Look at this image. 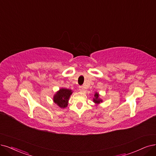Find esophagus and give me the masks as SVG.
<instances>
[{
    "label": "esophagus",
    "instance_id": "1",
    "mask_svg": "<svg viewBox=\"0 0 156 156\" xmlns=\"http://www.w3.org/2000/svg\"><path fill=\"white\" fill-rule=\"evenodd\" d=\"M84 90H85V89H84L83 86H80V87H79V90H80V91L82 92V91H83Z\"/></svg>",
    "mask_w": 156,
    "mask_h": 156
}]
</instances>
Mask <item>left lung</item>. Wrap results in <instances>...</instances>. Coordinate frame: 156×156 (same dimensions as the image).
Wrapping results in <instances>:
<instances>
[{
    "label": "left lung",
    "instance_id": "1",
    "mask_svg": "<svg viewBox=\"0 0 156 156\" xmlns=\"http://www.w3.org/2000/svg\"><path fill=\"white\" fill-rule=\"evenodd\" d=\"M93 101V102L95 103V105H96V106L100 105L101 103L103 102V100L101 99L100 98V94H99L98 93V92H95Z\"/></svg>",
    "mask_w": 156,
    "mask_h": 156
}]
</instances>
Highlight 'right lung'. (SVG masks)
<instances>
[{
    "instance_id": "add662e5",
    "label": "right lung",
    "mask_w": 156,
    "mask_h": 156,
    "mask_svg": "<svg viewBox=\"0 0 156 156\" xmlns=\"http://www.w3.org/2000/svg\"><path fill=\"white\" fill-rule=\"evenodd\" d=\"M72 94L71 89L61 88L54 94L53 101L60 108H65L68 105L69 100Z\"/></svg>"
}]
</instances>
